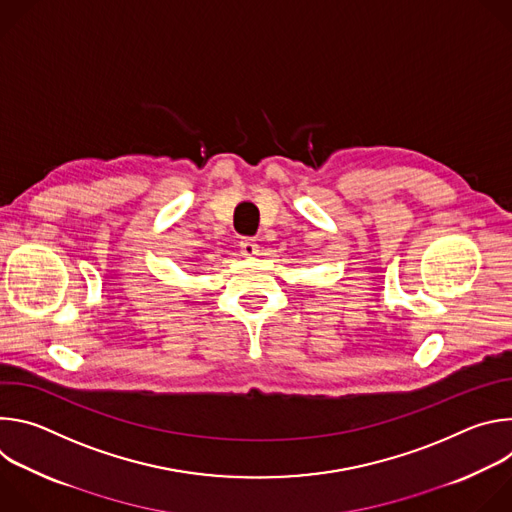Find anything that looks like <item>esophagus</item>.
I'll use <instances>...</instances> for the list:
<instances>
[{
	"label": "esophagus",
	"mask_w": 512,
	"mask_h": 512,
	"mask_svg": "<svg viewBox=\"0 0 512 512\" xmlns=\"http://www.w3.org/2000/svg\"><path fill=\"white\" fill-rule=\"evenodd\" d=\"M241 253L247 257V259H253L259 255V245L253 241V239H243L241 241Z\"/></svg>",
	"instance_id": "esophagus-1"
}]
</instances>
